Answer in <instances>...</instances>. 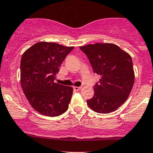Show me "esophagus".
Masks as SVG:
<instances>
[{"instance_id":"obj_1","label":"esophagus","mask_w":153,"mask_h":153,"mask_svg":"<svg viewBox=\"0 0 153 153\" xmlns=\"http://www.w3.org/2000/svg\"><path fill=\"white\" fill-rule=\"evenodd\" d=\"M73 89H74V90L78 91L81 89V86H73Z\"/></svg>"}]
</instances>
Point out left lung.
Masks as SVG:
<instances>
[{
	"instance_id": "left-lung-1",
	"label": "left lung",
	"mask_w": 153,
	"mask_h": 153,
	"mask_svg": "<svg viewBox=\"0 0 153 153\" xmlns=\"http://www.w3.org/2000/svg\"><path fill=\"white\" fill-rule=\"evenodd\" d=\"M89 58L94 73L101 79L94 85V95L87 104L98 113H110L127 99L135 80L130 55L112 44H89L80 47Z\"/></svg>"
}]
</instances>
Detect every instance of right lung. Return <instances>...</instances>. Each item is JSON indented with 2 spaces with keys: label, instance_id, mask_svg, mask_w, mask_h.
Wrapping results in <instances>:
<instances>
[{
  "label": "right lung",
  "instance_id": "obj_1",
  "mask_svg": "<svg viewBox=\"0 0 153 153\" xmlns=\"http://www.w3.org/2000/svg\"><path fill=\"white\" fill-rule=\"evenodd\" d=\"M74 47L38 42L27 49L21 61V84L30 105L40 114L54 117L67 110L71 86L54 82L56 73Z\"/></svg>",
  "mask_w": 153,
  "mask_h": 153
}]
</instances>
